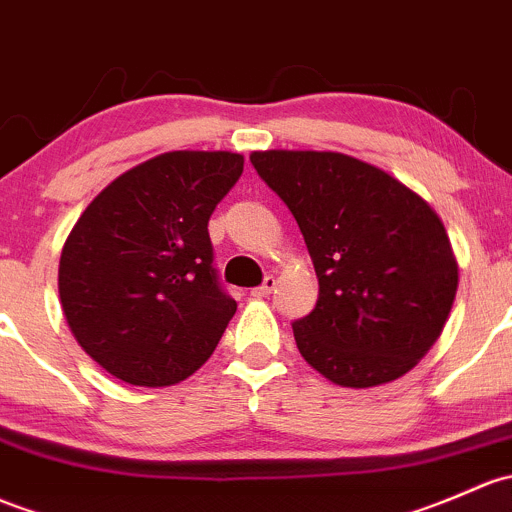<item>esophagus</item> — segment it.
Here are the masks:
<instances>
[{
  "instance_id": "obj_1",
  "label": "esophagus",
  "mask_w": 512,
  "mask_h": 512,
  "mask_svg": "<svg viewBox=\"0 0 512 512\" xmlns=\"http://www.w3.org/2000/svg\"><path fill=\"white\" fill-rule=\"evenodd\" d=\"M274 284H277V282H274V277H265V282H262L260 287L252 289L250 294H252V297H255V299H265V297H270L272 289H274Z\"/></svg>"
}]
</instances>
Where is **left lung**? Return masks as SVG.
Instances as JSON below:
<instances>
[{"instance_id":"left-lung-1","label":"left lung","mask_w":512,"mask_h":512,"mask_svg":"<svg viewBox=\"0 0 512 512\" xmlns=\"http://www.w3.org/2000/svg\"><path fill=\"white\" fill-rule=\"evenodd\" d=\"M287 203L319 277L294 321L306 363L331 383L375 387L410 373L441 336L459 265L434 208L395 176L338 152H252Z\"/></svg>"}]
</instances>
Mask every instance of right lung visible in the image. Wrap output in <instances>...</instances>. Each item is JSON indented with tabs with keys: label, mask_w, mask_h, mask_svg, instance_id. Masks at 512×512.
Returning <instances> with one entry per match:
<instances>
[{
	"label": "right lung",
	"mask_w": 512,
	"mask_h": 512,
	"mask_svg": "<svg viewBox=\"0 0 512 512\" xmlns=\"http://www.w3.org/2000/svg\"><path fill=\"white\" fill-rule=\"evenodd\" d=\"M242 154L166 152L117 176L73 225L58 292L75 341L110 375L166 387L196 373L233 319L208 220Z\"/></svg>",
	"instance_id": "1"
}]
</instances>
